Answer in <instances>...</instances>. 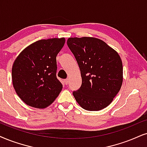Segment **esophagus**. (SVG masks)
Returning <instances> with one entry per match:
<instances>
[{"label": "esophagus", "instance_id": "1", "mask_svg": "<svg viewBox=\"0 0 147 147\" xmlns=\"http://www.w3.org/2000/svg\"><path fill=\"white\" fill-rule=\"evenodd\" d=\"M68 82H69V79H66L64 80V83L66 85H68Z\"/></svg>", "mask_w": 147, "mask_h": 147}]
</instances>
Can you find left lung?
Here are the masks:
<instances>
[{
  "instance_id": "1",
  "label": "left lung",
  "mask_w": 147,
  "mask_h": 147,
  "mask_svg": "<svg viewBox=\"0 0 147 147\" xmlns=\"http://www.w3.org/2000/svg\"><path fill=\"white\" fill-rule=\"evenodd\" d=\"M67 45L79 65L82 84L73 96L85 110L100 111L112 102L123 82L118 53L94 37L69 38Z\"/></svg>"
}]
</instances>
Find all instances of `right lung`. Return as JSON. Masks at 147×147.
I'll use <instances>...</instances> for the list:
<instances>
[{
	"instance_id": "1",
	"label": "right lung",
	"mask_w": 147,
	"mask_h": 147,
	"mask_svg": "<svg viewBox=\"0 0 147 147\" xmlns=\"http://www.w3.org/2000/svg\"><path fill=\"white\" fill-rule=\"evenodd\" d=\"M65 38L42 39L25 48L14 61L13 85L27 105L44 109L53 102L62 89L56 77V56Z\"/></svg>"
}]
</instances>
